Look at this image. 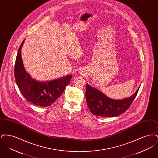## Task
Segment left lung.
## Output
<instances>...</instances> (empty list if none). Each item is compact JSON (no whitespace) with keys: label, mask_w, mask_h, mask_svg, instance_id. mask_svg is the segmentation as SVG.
Returning a JSON list of instances; mask_svg holds the SVG:
<instances>
[{"label":"left lung","mask_w":158,"mask_h":158,"mask_svg":"<svg viewBox=\"0 0 158 158\" xmlns=\"http://www.w3.org/2000/svg\"><path fill=\"white\" fill-rule=\"evenodd\" d=\"M129 98L114 99L109 98L100 90L86 84V99L88 106L95 115L113 117L124 113L131 104L140 88Z\"/></svg>","instance_id":"left-lung-1"}]
</instances>
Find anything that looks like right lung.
Segmentation results:
<instances>
[{
	"instance_id": "obj_1",
	"label": "right lung",
	"mask_w": 158,
	"mask_h": 158,
	"mask_svg": "<svg viewBox=\"0 0 158 158\" xmlns=\"http://www.w3.org/2000/svg\"><path fill=\"white\" fill-rule=\"evenodd\" d=\"M24 40L19 47L15 61L14 74L16 83L27 101L35 105L48 106L60 97L72 76H66L46 82L38 81L33 79L27 73L23 64L21 50Z\"/></svg>"
}]
</instances>
